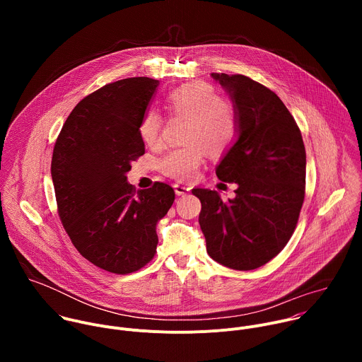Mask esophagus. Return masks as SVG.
<instances>
[{"instance_id": "obj_1", "label": "esophagus", "mask_w": 362, "mask_h": 362, "mask_svg": "<svg viewBox=\"0 0 362 362\" xmlns=\"http://www.w3.org/2000/svg\"><path fill=\"white\" fill-rule=\"evenodd\" d=\"M173 189H175V193H176L177 196H185V194H187V193L190 192V187L183 186V185H179V183L173 185Z\"/></svg>"}]
</instances>
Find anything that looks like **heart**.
Masks as SVG:
<instances>
[{
    "label": "heart",
    "mask_w": 362,
    "mask_h": 362,
    "mask_svg": "<svg viewBox=\"0 0 362 362\" xmlns=\"http://www.w3.org/2000/svg\"><path fill=\"white\" fill-rule=\"evenodd\" d=\"M173 116L187 119L183 147L170 150L160 160V170L176 180H192L197 176L206 150L223 153L238 136V115L219 91L204 81H194L173 90L166 98ZM163 119L154 109L146 110L139 123V134L147 146L162 141Z\"/></svg>",
    "instance_id": "b5f03b06"
}]
</instances>
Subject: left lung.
Wrapping results in <instances>:
<instances>
[{"mask_svg":"<svg viewBox=\"0 0 362 362\" xmlns=\"http://www.w3.org/2000/svg\"><path fill=\"white\" fill-rule=\"evenodd\" d=\"M229 93L238 136L216 168L236 196L193 189L200 229L214 261L236 271L268 264L291 239L305 197L306 154L300 130L282 100L242 74L212 73Z\"/></svg>","mask_w":362,"mask_h":362,"instance_id":"left-lung-1","label":"left lung"}]
</instances>
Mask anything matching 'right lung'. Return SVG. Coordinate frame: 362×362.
<instances>
[{"label":"right lung","mask_w":362,"mask_h":362,"mask_svg":"<svg viewBox=\"0 0 362 362\" xmlns=\"http://www.w3.org/2000/svg\"><path fill=\"white\" fill-rule=\"evenodd\" d=\"M158 86L132 77L88 94L67 117L53 150L62 223L86 259L112 274L136 272L153 259L156 225L175 202L169 185L156 182L136 192L126 176L144 154L139 123Z\"/></svg>","instance_id":"right-lung-1"}]
</instances>
